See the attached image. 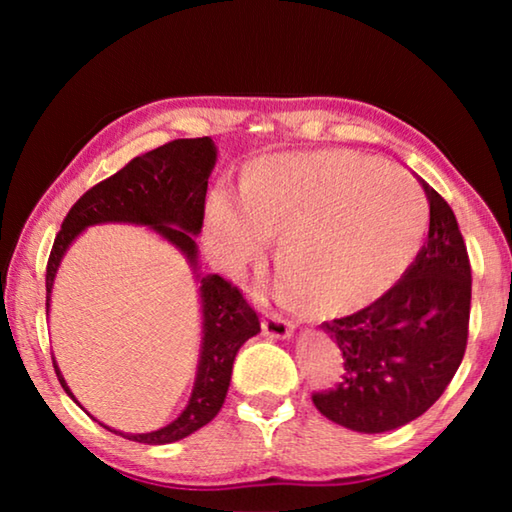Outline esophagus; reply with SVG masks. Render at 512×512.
Listing matches in <instances>:
<instances>
[{
    "mask_svg": "<svg viewBox=\"0 0 512 512\" xmlns=\"http://www.w3.org/2000/svg\"><path fill=\"white\" fill-rule=\"evenodd\" d=\"M262 332L271 339H289L293 334V325L282 316H266L262 320Z\"/></svg>",
    "mask_w": 512,
    "mask_h": 512,
    "instance_id": "34e87169",
    "label": "esophagus"
}]
</instances>
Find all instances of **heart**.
Masks as SVG:
<instances>
[{
    "label": "heart",
    "mask_w": 512,
    "mask_h": 512,
    "mask_svg": "<svg viewBox=\"0 0 512 512\" xmlns=\"http://www.w3.org/2000/svg\"><path fill=\"white\" fill-rule=\"evenodd\" d=\"M427 201L404 169L350 151L277 153L250 162L239 203L214 189L205 203V248L237 275L277 241V296L309 318L372 305L413 262L427 230Z\"/></svg>",
    "instance_id": "heart-1"
}]
</instances>
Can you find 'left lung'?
<instances>
[{
	"mask_svg": "<svg viewBox=\"0 0 512 512\" xmlns=\"http://www.w3.org/2000/svg\"><path fill=\"white\" fill-rule=\"evenodd\" d=\"M429 237L402 280L357 314L327 320L343 352V381L314 393L327 420L381 433L429 409L445 393L467 348L472 268L452 207L422 183Z\"/></svg>",
	"mask_w": 512,
	"mask_h": 512,
	"instance_id": "1",
	"label": "left lung"
}]
</instances>
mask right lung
<instances>
[{
  "mask_svg": "<svg viewBox=\"0 0 512 512\" xmlns=\"http://www.w3.org/2000/svg\"><path fill=\"white\" fill-rule=\"evenodd\" d=\"M216 162V146L210 137L173 140L144 155H137L115 176L101 180L88 189L67 212L56 235L47 262V311L49 296L60 259L72 241L97 223H135L149 225L169 244L183 253L196 271V241L203 228L207 178ZM201 277V275H198ZM203 305V343L194 391L185 411L167 427L151 433H119L135 443L167 445L187 438L205 427L221 411L228 395L232 363L241 345L259 332V318L235 284L221 275L201 277ZM56 377L65 393L72 397L63 375L54 361ZM76 402V400H74Z\"/></svg>",
  "mask_w": 512,
  "mask_h": 512,
  "instance_id": "obj_1",
  "label": "right lung"
}]
</instances>
